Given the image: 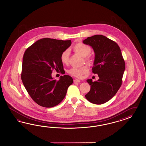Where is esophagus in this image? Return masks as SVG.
<instances>
[{"mask_svg": "<svg viewBox=\"0 0 146 146\" xmlns=\"http://www.w3.org/2000/svg\"><path fill=\"white\" fill-rule=\"evenodd\" d=\"M73 81H74V83H76V82H80V80H79V79H74Z\"/></svg>", "mask_w": 146, "mask_h": 146, "instance_id": "obj_1", "label": "esophagus"}]
</instances>
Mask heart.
<instances>
[{"label": "heart", "instance_id": "heart-1", "mask_svg": "<svg viewBox=\"0 0 146 146\" xmlns=\"http://www.w3.org/2000/svg\"><path fill=\"white\" fill-rule=\"evenodd\" d=\"M74 51L82 56L84 57L86 62H90L91 58L89 54L91 53L92 48L88 45L79 43L75 44L73 47ZM70 51L68 49H66L62 52L60 55V60L63 64H67L69 62ZM89 71V67L85 65L82 67H72L68 70L69 74L78 78H82L83 76L87 74Z\"/></svg>", "mask_w": 146, "mask_h": 146}]
</instances>
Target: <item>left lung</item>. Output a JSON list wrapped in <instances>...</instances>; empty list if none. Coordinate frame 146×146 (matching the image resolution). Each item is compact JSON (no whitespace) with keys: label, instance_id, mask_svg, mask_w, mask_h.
Listing matches in <instances>:
<instances>
[{"label":"left lung","instance_id":"obj_1","mask_svg":"<svg viewBox=\"0 0 146 146\" xmlns=\"http://www.w3.org/2000/svg\"><path fill=\"white\" fill-rule=\"evenodd\" d=\"M83 43L93 48L95 58L92 70L99 77L96 81L87 80L91 87L85 97L93 104H102L113 97L121 86L125 69L124 58L118 45L104 36L89 37Z\"/></svg>","mask_w":146,"mask_h":146}]
</instances>
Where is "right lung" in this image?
<instances>
[{
  "label": "right lung",
  "mask_w": 146,
  "mask_h": 146,
  "mask_svg": "<svg viewBox=\"0 0 146 146\" xmlns=\"http://www.w3.org/2000/svg\"><path fill=\"white\" fill-rule=\"evenodd\" d=\"M71 40L49 38L38 40L25 51L21 78L31 98L40 106L51 108L59 104L65 98L73 80L70 75L53 79V70L65 74L60 60L62 51L71 45Z\"/></svg>",
  "instance_id": "1"
}]
</instances>
